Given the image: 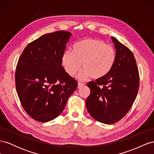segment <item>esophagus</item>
<instances>
[{
	"label": "esophagus",
	"mask_w": 154,
	"mask_h": 154,
	"mask_svg": "<svg viewBox=\"0 0 154 154\" xmlns=\"http://www.w3.org/2000/svg\"><path fill=\"white\" fill-rule=\"evenodd\" d=\"M84 85H85L84 83H78V88H81V87H83Z\"/></svg>",
	"instance_id": "1"
}]
</instances>
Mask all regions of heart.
Instances as JSON below:
<instances>
[{
  "mask_svg": "<svg viewBox=\"0 0 154 154\" xmlns=\"http://www.w3.org/2000/svg\"><path fill=\"white\" fill-rule=\"evenodd\" d=\"M116 62V51L105 42L94 38L78 41L72 45V52L66 51L62 56V63L65 71L72 76L83 68L78 78L85 80L92 76L100 79L108 74Z\"/></svg>",
  "mask_w": 154,
  "mask_h": 154,
  "instance_id": "1",
  "label": "heart"
}]
</instances>
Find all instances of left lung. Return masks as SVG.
I'll return each mask as SVG.
<instances>
[{
  "label": "left lung",
  "mask_w": 154,
  "mask_h": 154,
  "mask_svg": "<svg viewBox=\"0 0 154 154\" xmlns=\"http://www.w3.org/2000/svg\"><path fill=\"white\" fill-rule=\"evenodd\" d=\"M116 49V62L110 72L87 83L91 94L86 100L88 113L97 122L113 124L122 119L137 96L139 76L132 51L111 37Z\"/></svg>",
  "instance_id": "left-lung-1"
}]
</instances>
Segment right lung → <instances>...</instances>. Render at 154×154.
<instances>
[{"label":"right lung","mask_w":154,"mask_h":154,"mask_svg":"<svg viewBox=\"0 0 154 154\" xmlns=\"http://www.w3.org/2000/svg\"><path fill=\"white\" fill-rule=\"evenodd\" d=\"M71 35L64 31L44 35L26 46L18 61L17 94L24 110L37 122L57 118L78 87L62 65V56Z\"/></svg>","instance_id":"1"}]
</instances>
